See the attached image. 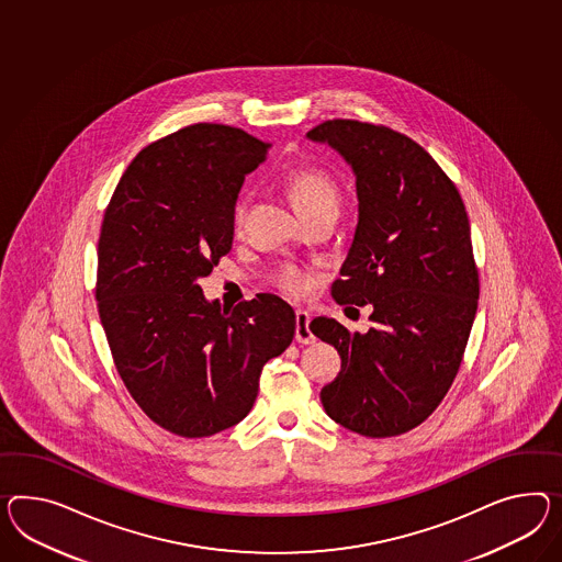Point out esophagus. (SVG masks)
Here are the masks:
<instances>
[{"mask_svg": "<svg viewBox=\"0 0 562 562\" xmlns=\"http://www.w3.org/2000/svg\"><path fill=\"white\" fill-rule=\"evenodd\" d=\"M295 340L300 345L316 342V336L310 330V314L303 312V310L295 312Z\"/></svg>", "mask_w": 562, "mask_h": 562, "instance_id": "1", "label": "esophagus"}]
</instances>
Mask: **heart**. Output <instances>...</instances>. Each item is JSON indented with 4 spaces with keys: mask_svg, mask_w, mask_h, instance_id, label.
I'll list each match as a JSON object with an SVG mask.
<instances>
[{
    "mask_svg": "<svg viewBox=\"0 0 562 562\" xmlns=\"http://www.w3.org/2000/svg\"><path fill=\"white\" fill-rule=\"evenodd\" d=\"M289 195L295 203L300 214L314 212L317 207H338V186L331 179L330 175L316 167H297L288 175ZM248 207V195H240L234 205V224H243ZM274 283L281 291H285L293 297H302L312 285H314V274L310 273L305 267H300L295 262H285L279 267L274 274Z\"/></svg>",
    "mask_w": 562,
    "mask_h": 562,
    "instance_id": "b5f03b06",
    "label": "heart"
}]
</instances>
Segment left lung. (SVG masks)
<instances>
[{"mask_svg": "<svg viewBox=\"0 0 562 562\" xmlns=\"http://www.w3.org/2000/svg\"><path fill=\"white\" fill-rule=\"evenodd\" d=\"M307 138L338 150L357 177L359 222L331 297L373 307L367 334L312 319L310 330L342 359L322 405L350 432L400 436L445 400L475 322L469 216L457 186L405 134L328 120Z\"/></svg>", "mask_w": 562, "mask_h": 562, "instance_id": "left-lung-1", "label": "left lung"}]
</instances>
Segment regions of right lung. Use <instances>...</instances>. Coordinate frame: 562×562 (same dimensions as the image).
I'll return each mask as SVG.
<instances>
[{"label":"right lung","instance_id":"right-lung-1","mask_svg":"<svg viewBox=\"0 0 562 562\" xmlns=\"http://www.w3.org/2000/svg\"><path fill=\"white\" fill-rule=\"evenodd\" d=\"M269 148L224 124L177 130L130 162L101 222L95 300L115 369L146 416L183 438L243 422L265 362L295 334L273 293L228 310L198 285L231 252L238 191Z\"/></svg>","mask_w":562,"mask_h":562}]
</instances>
